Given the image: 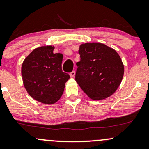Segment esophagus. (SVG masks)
<instances>
[{"label":"esophagus","instance_id":"34e87169","mask_svg":"<svg viewBox=\"0 0 149 149\" xmlns=\"http://www.w3.org/2000/svg\"><path fill=\"white\" fill-rule=\"evenodd\" d=\"M70 77H74L75 75V72L74 71H72L70 73Z\"/></svg>","mask_w":149,"mask_h":149}]
</instances>
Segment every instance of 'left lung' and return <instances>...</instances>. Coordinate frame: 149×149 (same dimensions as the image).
Here are the masks:
<instances>
[{"instance_id": "left-lung-1", "label": "left lung", "mask_w": 149, "mask_h": 149, "mask_svg": "<svg viewBox=\"0 0 149 149\" xmlns=\"http://www.w3.org/2000/svg\"><path fill=\"white\" fill-rule=\"evenodd\" d=\"M75 80L83 91L95 100L109 97L119 86L124 67L118 53L101 43L80 46Z\"/></svg>"}]
</instances>
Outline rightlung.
Returning <instances> with one entry per match:
<instances>
[{
	"label": "right lung",
	"mask_w": 149,
	"mask_h": 149,
	"mask_svg": "<svg viewBox=\"0 0 149 149\" xmlns=\"http://www.w3.org/2000/svg\"><path fill=\"white\" fill-rule=\"evenodd\" d=\"M54 47L37 48L22 64V74L25 88L33 99L54 104L63 95L70 75L62 70V54H54Z\"/></svg>",
	"instance_id": "right-lung-1"
}]
</instances>
